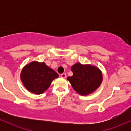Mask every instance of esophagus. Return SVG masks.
Returning a JSON list of instances; mask_svg holds the SVG:
<instances>
[{"label": "esophagus", "instance_id": "1", "mask_svg": "<svg viewBox=\"0 0 131 131\" xmlns=\"http://www.w3.org/2000/svg\"><path fill=\"white\" fill-rule=\"evenodd\" d=\"M61 77L62 78H65L67 77V74L66 73H63V74H61Z\"/></svg>", "mask_w": 131, "mask_h": 131}]
</instances>
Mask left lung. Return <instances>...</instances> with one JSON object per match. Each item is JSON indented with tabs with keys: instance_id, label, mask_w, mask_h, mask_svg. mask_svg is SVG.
Masks as SVG:
<instances>
[{
	"instance_id": "obj_1",
	"label": "left lung",
	"mask_w": 131,
	"mask_h": 131,
	"mask_svg": "<svg viewBox=\"0 0 131 131\" xmlns=\"http://www.w3.org/2000/svg\"><path fill=\"white\" fill-rule=\"evenodd\" d=\"M73 73L68 81L76 92L81 95H88L100 87L103 81L101 70L92 64L76 63L71 68Z\"/></svg>"
}]
</instances>
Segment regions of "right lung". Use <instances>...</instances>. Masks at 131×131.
<instances>
[{"mask_svg":"<svg viewBox=\"0 0 131 131\" xmlns=\"http://www.w3.org/2000/svg\"><path fill=\"white\" fill-rule=\"evenodd\" d=\"M58 76L59 75L44 62L33 61L23 68L20 79L28 91L39 95L44 92Z\"/></svg>","mask_w":131,"mask_h":131,"instance_id":"right-lung-1","label":"right lung"}]
</instances>
